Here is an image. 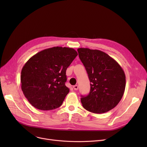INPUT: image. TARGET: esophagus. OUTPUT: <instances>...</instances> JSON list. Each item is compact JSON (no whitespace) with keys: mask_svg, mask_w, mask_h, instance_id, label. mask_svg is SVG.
I'll use <instances>...</instances> for the list:
<instances>
[{"mask_svg":"<svg viewBox=\"0 0 147 147\" xmlns=\"http://www.w3.org/2000/svg\"><path fill=\"white\" fill-rule=\"evenodd\" d=\"M73 88H74V89L75 90H78V89H79V86H78V85H74V86H73Z\"/></svg>","mask_w":147,"mask_h":147,"instance_id":"1","label":"esophagus"}]
</instances>
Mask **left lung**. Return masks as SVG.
<instances>
[{
    "label": "left lung",
    "instance_id": "obj_1",
    "mask_svg": "<svg viewBox=\"0 0 147 147\" xmlns=\"http://www.w3.org/2000/svg\"><path fill=\"white\" fill-rule=\"evenodd\" d=\"M78 51L90 82L89 94L81 98L83 108L97 114L112 110L124 94V71L116 61L101 51L79 48Z\"/></svg>",
    "mask_w": 147,
    "mask_h": 147
}]
</instances>
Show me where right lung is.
I'll use <instances>...</instances> for the list:
<instances>
[{
    "mask_svg": "<svg viewBox=\"0 0 147 147\" xmlns=\"http://www.w3.org/2000/svg\"><path fill=\"white\" fill-rule=\"evenodd\" d=\"M74 49L53 47L30 58L21 73V89L36 109L52 110L63 104L69 89L66 70L78 55Z\"/></svg>",
    "mask_w": 147,
    "mask_h": 147,
    "instance_id": "1",
    "label": "right lung"
}]
</instances>
